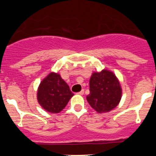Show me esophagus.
<instances>
[{"mask_svg": "<svg viewBox=\"0 0 156 156\" xmlns=\"http://www.w3.org/2000/svg\"><path fill=\"white\" fill-rule=\"evenodd\" d=\"M84 90H81L80 92L77 93V94H78V95H83V94H84Z\"/></svg>", "mask_w": 156, "mask_h": 156, "instance_id": "obj_1", "label": "esophagus"}]
</instances>
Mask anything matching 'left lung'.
Returning a JSON list of instances; mask_svg holds the SVG:
<instances>
[{
    "label": "left lung",
    "instance_id": "left-lung-1",
    "mask_svg": "<svg viewBox=\"0 0 156 156\" xmlns=\"http://www.w3.org/2000/svg\"><path fill=\"white\" fill-rule=\"evenodd\" d=\"M89 84L90 94L87 96V100L97 112H108L119 105L122 90L112 72L103 69L100 72H94Z\"/></svg>",
    "mask_w": 156,
    "mask_h": 156
}]
</instances>
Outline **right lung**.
Returning <instances> with one entry per match:
<instances>
[{
  "instance_id": "1",
  "label": "right lung",
  "mask_w": 156,
  "mask_h": 156,
  "mask_svg": "<svg viewBox=\"0 0 156 156\" xmlns=\"http://www.w3.org/2000/svg\"><path fill=\"white\" fill-rule=\"evenodd\" d=\"M73 95L60 75L50 72L41 82L37 98L39 104L46 111L59 113L66 106Z\"/></svg>"
}]
</instances>
